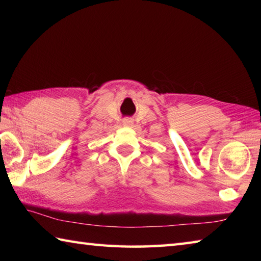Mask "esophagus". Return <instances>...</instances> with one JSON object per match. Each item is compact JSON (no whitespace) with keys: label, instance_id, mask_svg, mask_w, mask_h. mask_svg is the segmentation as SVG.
Masks as SVG:
<instances>
[{"label":"esophagus","instance_id":"34e87169","mask_svg":"<svg viewBox=\"0 0 261 261\" xmlns=\"http://www.w3.org/2000/svg\"><path fill=\"white\" fill-rule=\"evenodd\" d=\"M132 124H134V120H132V119H124L123 120V125L124 126H132Z\"/></svg>","mask_w":261,"mask_h":261}]
</instances>
